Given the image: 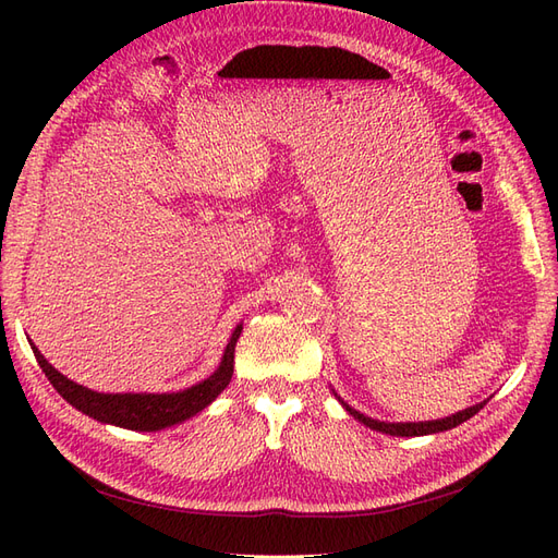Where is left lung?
Segmentation results:
<instances>
[{"label":"left lung","instance_id":"8db88e82","mask_svg":"<svg viewBox=\"0 0 558 558\" xmlns=\"http://www.w3.org/2000/svg\"><path fill=\"white\" fill-rule=\"evenodd\" d=\"M347 412L359 418L361 424H365L367 428L373 430H379V433H386V435H396V437H416V435H430V433H442V430H449V428H456L459 424H463V421H468L470 416H475L480 410H482V402L480 404H472V408L463 410V412H456L447 418H437V421H418V424H388V421H377V418H369L361 412H356L353 408H349V404L344 400H340Z\"/></svg>","mask_w":558,"mask_h":558}]
</instances>
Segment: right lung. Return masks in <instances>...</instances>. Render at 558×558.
I'll use <instances>...</instances> for the list:
<instances>
[{
	"instance_id": "right-lung-1",
	"label": "right lung",
	"mask_w": 558,
	"mask_h": 558,
	"mask_svg": "<svg viewBox=\"0 0 558 558\" xmlns=\"http://www.w3.org/2000/svg\"><path fill=\"white\" fill-rule=\"evenodd\" d=\"M240 332L242 324L234 328L223 351L221 365L216 367V373L211 377L177 393H97L60 375L58 369L41 356V351L35 344H32V351H35L37 363L46 373L48 381L53 384L56 391L70 402L72 408L102 421V424L150 433L181 424V421L195 416L218 398V393H221L232 379L234 344L240 340Z\"/></svg>"
}]
</instances>
